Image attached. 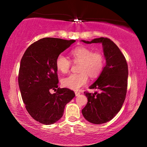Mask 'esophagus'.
Returning a JSON list of instances; mask_svg holds the SVG:
<instances>
[{"label": "esophagus", "mask_w": 147, "mask_h": 147, "mask_svg": "<svg viewBox=\"0 0 147 147\" xmlns=\"http://www.w3.org/2000/svg\"><path fill=\"white\" fill-rule=\"evenodd\" d=\"M79 95H80V92H75V95L76 96H79Z\"/></svg>", "instance_id": "1"}]
</instances>
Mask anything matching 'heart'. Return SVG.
I'll return each instance as SVG.
<instances>
[{
	"mask_svg": "<svg viewBox=\"0 0 147 147\" xmlns=\"http://www.w3.org/2000/svg\"><path fill=\"white\" fill-rule=\"evenodd\" d=\"M72 61L79 63V73L70 74L62 79L64 87L74 90H79L88 82V75L95 78L100 75L105 65V58L100 52H93L84 46L77 47L70 52ZM56 67L62 73H67L71 67V61L63 55L56 59Z\"/></svg>",
	"mask_w": 147,
	"mask_h": 147,
	"instance_id": "1",
	"label": "heart"
}]
</instances>
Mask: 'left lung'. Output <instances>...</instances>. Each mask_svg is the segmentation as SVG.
<instances>
[{
  "label": "left lung",
  "mask_w": 147,
  "mask_h": 147,
  "mask_svg": "<svg viewBox=\"0 0 147 147\" xmlns=\"http://www.w3.org/2000/svg\"><path fill=\"white\" fill-rule=\"evenodd\" d=\"M85 43H102L106 64L98 79L89 88L94 93L84 92L88 103L82 112L86 120L100 124L111 120L122 109L128 84V65L124 55L110 38L101 37Z\"/></svg>",
  "instance_id": "obj_1"
}]
</instances>
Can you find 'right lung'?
<instances>
[{"label": "right lung", "mask_w": 147, "mask_h": 147, "mask_svg": "<svg viewBox=\"0 0 147 147\" xmlns=\"http://www.w3.org/2000/svg\"><path fill=\"white\" fill-rule=\"evenodd\" d=\"M75 42L43 38L30 45L22 57L18 86L25 109L33 119L50 125L63 116L65 106L75 96L70 89L58 87L57 57ZM50 90L56 92L51 94Z\"/></svg>", "instance_id": "1"}]
</instances>
